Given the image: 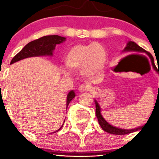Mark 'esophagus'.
Instances as JSON below:
<instances>
[{
	"label": "esophagus",
	"instance_id": "34e87169",
	"mask_svg": "<svg viewBox=\"0 0 159 159\" xmlns=\"http://www.w3.org/2000/svg\"><path fill=\"white\" fill-rule=\"evenodd\" d=\"M91 89V86L88 84H83L79 87L78 90L80 92H84V91H89Z\"/></svg>",
	"mask_w": 159,
	"mask_h": 159
}]
</instances>
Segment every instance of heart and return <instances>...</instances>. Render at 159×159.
I'll use <instances>...</instances> for the list:
<instances>
[{"instance_id": "obj_1", "label": "heart", "mask_w": 159, "mask_h": 159, "mask_svg": "<svg viewBox=\"0 0 159 159\" xmlns=\"http://www.w3.org/2000/svg\"><path fill=\"white\" fill-rule=\"evenodd\" d=\"M107 60L105 48L98 43L75 45L70 48L65 57V62L68 69L81 70L84 75L91 76L104 68ZM64 73L67 72L64 70Z\"/></svg>"}]
</instances>
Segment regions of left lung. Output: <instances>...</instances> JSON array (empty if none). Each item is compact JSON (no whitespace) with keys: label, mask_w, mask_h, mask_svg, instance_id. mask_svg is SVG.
Listing matches in <instances>:
<instances>
[{"label":"left lung","mask_w":159,"mask_h":159,"mask_svg":"<svg viewBox=\"0 0 159 159\" xmlns=\"http://www.w3.org/2000/svg\"><path fill=\"white\" fill-rule=\"evenodd\" d=\"M124 52H136V53H147V54L149 56V57L151 58V63H152L153 68L158 73L159 75V69L158 71V69L156 68V66L155 65V62H154V57H152V55L146 51L144 49H143L142 47H140L139 46H138L136 43H134V42H129L126 45V47L124 49ZM95 102V107H96V111H95V114L96 116H97L98 120V123H99L100 126L102 127V129H103L104 131H106V132H109V133L113 134V135H126V134L129 133H132V132H136V131L139 130L140 129H142L143 126L142 127H138L136 129H119V128H116L113 126V125H110L108 122L106 121L104 118H103V116H102L101 114V109H100V106L98 105V103L97 102L96 100H94Z\"/></svg>","instance_id":"8db88e82"}]
</instances>
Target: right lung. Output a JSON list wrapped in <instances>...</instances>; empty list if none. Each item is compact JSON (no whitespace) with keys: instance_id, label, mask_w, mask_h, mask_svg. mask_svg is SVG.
<instances>
[{"instance_id":"right-lung-1","label":"right lung","mask_w":159,"mask_h":159,"mask_svg":"<svg viewBox=\"0 0 159 159\" xmlns=\"http://www.w3.org/2000/svg\"><path fill=\"white\" fill-rule=\"evenodd\" d=\"M65 39H66L65 38L59 35H47L40 38L39 39H36V40L32 41V42L29 43L28 44L26 45L12 58L10 64L15 63V62L19 61L20 60H23L24 58L30 57L52 56L53 55V51L55 49L56 45L61 44V43L65 42ZM75 96V92L73 91H71L68 93V96H67V108H68V106L70 103V102L73 99ZM64 123H65V121H64ZM62 126L55 132L61 130Z\"/></svg>"}]
</instances>
